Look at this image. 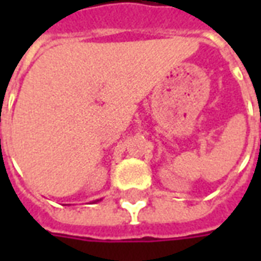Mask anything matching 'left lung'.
Returning a JSON list of instances; mask_svg holds the SVG:
<instances>
[{
    "instance_id": "1",
    "label": "left lung",
    "mask_w": 261,
    "mask_h": 261,
    "mask_svg": "<svg viewBox=\"0 0 261 261\" xmlns=\"http://www.w3.org/2000/svg\"><path fill=\"white\" fill-rule=\"evenodd\" d=\"M260 121H261V117H260Z\"/></svg>"
}]
</instances>
